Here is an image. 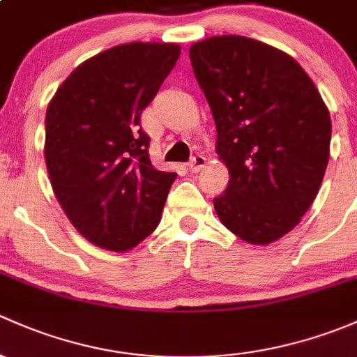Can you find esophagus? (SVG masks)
<instances>
[{
  "label": "esophagus",
  "mask_w": 357,
  "mask_h": 357,
  "mask_svg": "<svg viewBox=\"0 0 357 357\" xmlns=\"http://www.w3.org/2000/svg\"><path fill=\"white\" fill-rule=\"evenodd\" d=\"M204 165H206V158L203 154H196V156H192V160L189 161V170L192 172V174H197L199 170H203Z\"/></svg>",
  "instance_id": "obj_1"
}]
</instances>
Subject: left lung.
<instances>
[{"label": "left lung", "instance_id": "1", "mask_svg": "<svg viewBox=\"0 0 357 357\" xmlns=\"http://www.w3.org/2000/svg\"><path fill=\"white\" fill-rule=\"evenodd\" d=\"M189 56L230 174L213 199L216 215L242 241L270 244L318 194L330 158L328 108L292 56L256 39L215 36L194 43Z\"/></svg>", "mask_w": 357, "mask_h": 357}]
</instances>
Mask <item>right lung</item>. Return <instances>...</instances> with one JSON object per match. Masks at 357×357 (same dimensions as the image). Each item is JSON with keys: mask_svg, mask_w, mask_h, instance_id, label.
Returning <instances> with one entry per match:
<instances>
[{"mask_svg": "<svg viewBox=\"0 0 357 357\" xmlns=\"http://www.w3.org/2000/svg\"><path fill=\"white\" fill-rule=\"evenodd\" d=\"M174 43H128L79 65L47 105L44 160L80 235L128 251L158 227L177 174L149 160L141 113L175 67Z\"/></svg>", "mask_w": 357, "mask_h": 357, "instance_id": "right-lung-1", "label": "right lung"}]
</instances>
